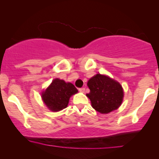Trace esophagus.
Here are the masks:
<instances>
[{
    "label": "esophagus",
    "mask_w": 159,
    "mask_h": 159,
    "mask_svg": "<svg viewBox=\"0 0 159 159\" xmlns=\"http://www.w3.org/2000/svg\"><path fill=\"white\" fill-rule=\"evenodd\" d=\"M79 90H80V92H81V93H84V91H85V88H80Z\"/></svg>",
    "instance_id": "1"
}]
</instances>
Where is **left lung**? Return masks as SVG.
<instances>
[{
    "instance_id": "8db88e82",
    "label": "left lung",
    "mask_w": 159,
    "mask_h": 159,
    "mask_svg": "<svg viewBox=\"0 0 159 159\" xmlns=\"http://www.w3.org/2000/svg\"><path fill=\"white\" fill-rule=\"evenodd\" d=\"M90 98L93 108L101 114H108L117 109L121 104L124 96L121 84L105 75L98 74L88 82Z\"/></svg>"
}]
</instances>
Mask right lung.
<instances>
[{"mask_svg": "<svg viewBox=\"0 0 159 159\" xmlns=\"http://www.w3.org/2000/svg\"><path fill=\"white\" fill-rule=\"evenodd\" d=\"M77 92V89L74 84L56 79L42 93V98L50 110L58 111L66 108L71 95Z\"/></svg>", "mask_w": 159, "mask_h": 159, "instance_id": "right-lung-1", "label": "right lung"}]
</instances>
